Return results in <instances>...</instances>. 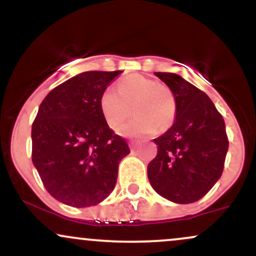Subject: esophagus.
Segmentation results:
<instances>
[{
  "instance_id": "esophagus-1",
  "label": "esophagus",
  "mask_w": 256,
  "mask_h": 256,
  "mask_svg": "<svg viewBox=\"0 0 256 256\" xmlns=\"http://www.w3.org/2000/svg\"><path fill=\"white\" fill-rule=\"evenodd\" d=\"M128 144H130L131 152H134L136 150L138 144H140V142H137V140H130V143H128Z\"/></svg>"
}]
</instances>
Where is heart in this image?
<instances>
[{
	"label": "heart",
	"mask_w": 256,
	"mask_h": 256,
	"mask_svg": "<svg viewBox=\"0 0 256 256\" xmlns=\"http://www.w3.org/2000/svg\"><path fill=\"white\" fill-rule=\"evenodd\" d=\"M134 118L119 128L126 137H142L158 130L165 131L177 116V101L168 85L140 74L122 78L118 91L106 89L100 98V110L108 126L119 128L131 116Z\"/></svg>",
	"instance_id": "obj_1"
}]
</instances>
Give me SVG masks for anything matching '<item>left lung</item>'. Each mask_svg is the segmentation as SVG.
Instances as JSON below:
<instances>
[{
  "label": "left lung",
  "mask_w": 256,
  "mask_h": 256,
  "mask_svg": "<svg viewBox=\"0 0 256 256\" xmlns=\"http://www.w3.org/2000/svg\"><path fill=\"white\" fill-rule=\"evenodd\" d=\"M171 88L177 116L155 138L158 154L148 165V178L158 195L176 204H192L222 177L228 138L225 122L212 100L174 73L155 72Z\"/></svg>",
  "instance_id": "8db88e82"
}]
</instances>
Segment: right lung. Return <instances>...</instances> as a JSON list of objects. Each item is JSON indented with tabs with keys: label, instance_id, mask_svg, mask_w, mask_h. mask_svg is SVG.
<instances>
[{
	"label": "right lung",
	"instance_id": "add662e5",
	"mask_svg": "<svg viewBox=\"0 0 256 256\" xmlns=\"http://www.w3.org/2000/svg\"><path fill=\"white\" fill-rule=\"evenodd\" d=\"M122 71H89L54 88L32 124V162L54 198L83 208L114 190L122 158L130 152L102 116L100 98Z\"/></svg>",
	"mask_w": 256,
	"mask_h": 256
}]
</instances>
